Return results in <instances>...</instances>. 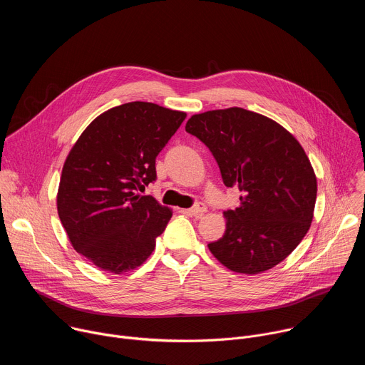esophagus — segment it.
<instances>
[{
  "label": "esophagus",
  "mask_w": 365,
  "mask_h": 365,
  "mask_svg": "<svg viewBox=\"0 0 365 365\" xmlns=\"http://www.w3.org/2000/svg\"><path fill=\"white\" fill-rule=\"evenodd\" d=\"M206 210H207V207L203 203H196L193 207H190V210H186V214H190L196 218H200L206 212Z\"/></svg>",
  "instance_id": "34e87169"
}]
</instances>
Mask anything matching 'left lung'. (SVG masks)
Instances as JSON below:
<instances>
[{
	"label": "left lung",
	"mask_w": 365,
	"mask_h": 365,
	"mask_svg": "<svg viewBox=\"0 0 365 365\" xmlns=\"http://www.w3.org/2000/svg\"><path fill=\"white\" fill-rule=\"evenodd\" d=\"M186 131L211 150L240 206L224 212L222 238L207 244L235 273L258 274L282 263L314 220L318 183L300 143L279 123L232 107L195 114Z\"/></svg>",
	"instance_id": "8db88e82"
}]
</instances>
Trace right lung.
<instances>
[{
    "label": "right lung",
    "instance_id": "right-lung-1",
    "mask_svg": "<svg viewBox=\"0 0 365 365\" xmlns=\"http://www.w3.org/2000/svg\"><path fill=\"white\" fill-rule=\"evenodd\" d=\"M186 113L128 102L98 115L65 160L58 214L73 248L103 272L140 267L172 210L140 192L155 180V158Z\"/></svg>",
    "mask_w": 365,
    "mask_h": 365
}]
</instances>
